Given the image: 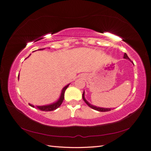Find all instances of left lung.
Masks as SVG:
<instances>
[{"mask_svg":"<svg viewBox=\"0 0 151 151\" xmlns=\"http://www.w3.org/2000/svg\"><path fill=\"white\" fill-rule=\"evenodd\" d=\"M124 58L125 59H127V60H131L129 59V58L127 56V54L126 53H124ZM82 97H83V101L85 102V103H86L88 106H89L90 108H91V109L95 110H97V111H99V112H108V111H110L111 109H106V108H102V107H97L96 106H94V105L90 104L89 102H88L86 99H85V91H83V95H82Z\"/></svg>","mask_w":151,"mask_h":151,"instance_id":"1","label":"left lung"}]
</instances>
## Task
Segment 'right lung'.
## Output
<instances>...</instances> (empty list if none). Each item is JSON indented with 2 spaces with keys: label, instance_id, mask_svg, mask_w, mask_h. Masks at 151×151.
<instances>
[{
  "label": "right lung",
  "instance_id": "obj_1",
  "mask_svg": "<svg viewBox=\"0 0 151 151\" xmlns=\"http://www.w3.org/2000/svg\"><path fill=\"white\" fill-rule=\"evenodd\" d=\"M43 49H39L38 50H43ZM29 56H28V57H29ZM25 59H26V58H25ZM18 79H19V75H18ZM69 85H70V83L68 84L66 86H65L63 88V89H62L60 96L59 99L56 102H53V103H51L50 104H47V105H42V106H36V107L37 108V109H39V110H41L42 111H46V112H47V111H52V110H55L56 109H57L60 106L61 104L62 103V102H63V101H64L65 91L66 90V89L68 88V87L69 86ZM29 104L30 105L31 107H33V108L35 107L33 104Z\"/></svg>",
  "mask_w": 151,
  "mask_h": 151
}]
</instances>
